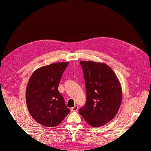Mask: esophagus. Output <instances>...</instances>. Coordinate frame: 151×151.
<instances>
[{
    "instance_id": "34e87169",
    "label": "esophagus",
    "mask_w": 151,
    "mask_h": 151,
    "mask_svg": "<svg viewBox=\"0 0 151 151\" xmlns=\"http://www.w3.org/2000/svg\"><path fill=\"white\" fill-rule=\"evenodd\" d=\"M77 109H78V106H77V105H76V106H74V107L70 108V110L72 111H76Z\"/></svg>"
}]
</instances>
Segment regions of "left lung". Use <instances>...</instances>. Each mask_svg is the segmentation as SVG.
I'll return each mask as SVG.
<instances>
[{"label":"left lung","mask_w":151,"mask_h":151,"mask_svg":"<svg viewBox=\"0 0 151 151\" xmlns=\"http://www.w3.org/2000/svg\"><path fill=\"white\" fill-rule=\"evenodd\" d=\"M86 88V103L79 112L89 125L101 127L116 115L122 99L115 72L103 63L81 61Z\"/></svg>","instance_id":"obj_1"}]
</instances>
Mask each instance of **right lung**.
<instances>
[{
	"label": "right lung",
	"instance_id": "right-lung-1",
	"mask_svg": "<svg viewBox=\"0 0 151 151\" xmlns=\"http://www.w3.org/2000/svg\"><path fill=\"white\" fill-rule=\"evenodd\" d=\"M68 62H58L36 69L28 81L26 100L31 116L47 127L57 126L70 113L58 88Z\"/></svg>",
	"mask_w": 151,
	"mask_h": 151
}]
</instances>
